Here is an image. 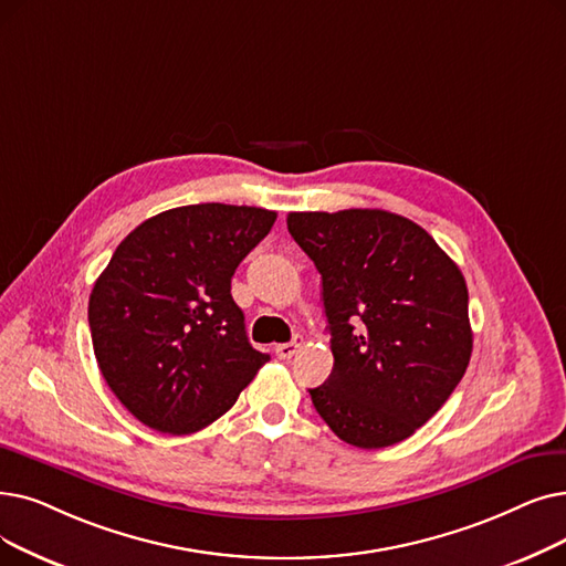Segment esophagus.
<instances>
[{"mask_svg":"<svg viewBox=\"0 0 566 566\" xmlns=\"http://www.w3.org/2000/svg\"><path fill=\"white\" fill-rule=\"evenodd\" d=\"M301 344H303V339L298 337V339H293V342H284V344H277L275 347V354H277V358H282V360H289L293 354H296L298 349H301Z\"/></svg>","mask_w":566,"mask_h":566,"instance_id":"obj_1","label":"esophagus"}]
</instances>
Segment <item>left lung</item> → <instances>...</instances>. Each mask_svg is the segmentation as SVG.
Returning <instances> with one entry per match:
<instances>
[{
  "label": "left lung",
  "instance_id": "obj_1",
  "mask_svg": "<svg viewBox=\"0 0 566 566\" xmlns=\"http://www.w3.org/2000/svg\"><path fill=\"white\" fill-rule=\"evenodd\" d=\"M291 238L322 275L333 373L310 388L352 447L411 437L444 405L472 356L460 268L411 219L386 210L289 212Z\"/></svg>",
  "mask_w": 566,
  "mask_h": 566
}]
</instances>
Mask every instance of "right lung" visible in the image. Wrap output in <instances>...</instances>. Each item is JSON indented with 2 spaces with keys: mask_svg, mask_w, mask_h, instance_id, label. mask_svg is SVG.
Listing matches in <instances>:
<instances>
[{
  "mask_svg": "<svg viewBox=\"0 0 566 566\" xmlns=\"http://www.w3.org/2000/svg\"><path fill=\"white\" fill-rule=\"evenodd\" d=\"M275 219L273 210L224 203L159 212L117 244L94 282L87 322L96 363L147 428L203 430L270 360L244 333L231 277Z\"/></svg>",
  "mask_w": 566,
  "mask_h": 566,
  "instance_id": "1",
  "label": "right lung"
}]
</instances>
